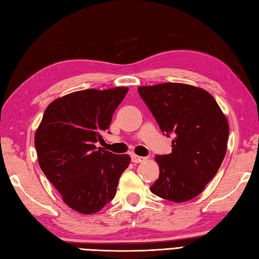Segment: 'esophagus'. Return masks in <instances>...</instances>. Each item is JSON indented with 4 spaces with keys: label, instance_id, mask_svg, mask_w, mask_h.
Wrapping results in <instances>:
<instances>
[{
    "label": "esophagus",
    "instance_id": "obj_1",
    "mask_svg": "<svg viewBox=\"0 0 259 259\" xmlns=\"http://www.w3.org/2000/svg\"><path fill=\"white\" fill-rule=\"evenodd\" d=\"M146 157H142V156H137V155H132V162L133 163H141L144 162Z\"/></svg>",
    "mask_w": 259,
    "mask_h": 259
}]
</instances>
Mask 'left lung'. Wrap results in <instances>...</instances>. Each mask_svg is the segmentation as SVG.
<instances>
[{
    "label": "left lung",
    "mask_w": 259,
    "mask_h": 259,
    "mask_svg": "<svg viewBox=\"0 0 259 259\" xmlns=\"http://www.w3.org/2000/svg\"><path fill=\"white\" fill-rule=\"evenodd\" d=\"M137 90L160 131L174 137L171 153L155 157L159 176L151 192L176 203L196 197L225 157V115L208 92L192 85L164 83Z\"/></svg>",
    "instance_id": "obj_1"
}]
</instances>
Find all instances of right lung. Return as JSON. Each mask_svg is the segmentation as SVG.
I'll use <instances>...</instances> for the list:
<instances>
[{
  "instance_id": "1",
  "label": "right lung",
  "mask_w": 259,
  "mask_h": 259,
  "mask_svg": "<svg viewBox=\"0 0 259 259\" xmlns=\"http://www.w3.org/2000/svg\"><path fill=\"white\" fill-rule=\"evenodd\" d=\"M127 92L90 89L63 96L48 106L35 133L39 167L64 203L82 214H93L111 202L130 165V155L95 145Z\"/></svg>"
}]
</instances>
